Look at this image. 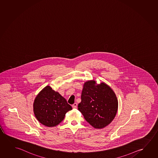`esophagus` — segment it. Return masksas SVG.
Segmentation results:
<instances>
[{"label": "esophagus", "mask_w": 158, "mask_h": 158, "mask_svg": "<svg viewBox=\"0 0 158 158\" xmlns=\"http://www.w3.org/2000/svg\"><path fill=\"white\" fill-rule=\"evenodd\" d=\"M77 106H78V104H77V103H74L72 105V107H73V108H77Z\"/></svg>", "instance_id": "1"}]
</instances>
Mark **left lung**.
<instances>
[{
	"label": "left lung",
	"instance_id": "obj_1",
	"mask_svg": "<svg viewBox=\"0 0 158 158\" xmlns=\"http://www.w3.org/2000/svg\"><path fill=\"white\" fill-rule=\"evenodd\" d=\"M81 99L78 110L95 129H103L108 125L117 114V96L110 87L103 82L97 84L94 80L86 81Z\"/></svg>",
	"mask_w": 158,
	"mask_h": 158
}]
</instances>
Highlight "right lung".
I'll use <instances>...</instances> for the list:
<instances>
[{
	"mask_svg": "<svg viewBox=\"0 0 158 158\" xmlns=\"http://www.w3.org/2000/svg\"><path fill=\"white\" fill-rule=\"evenodd\" d=\"M72 109L66 99L49 85L39 92L33 103L35 117L40 123L48 127L58 125L67 112Z\"/></svg>",
	"mask_w": 158,
	"mask_h": 158,
	"instance_id": "right-lung-1",
	"label": "right lung"
}]
</instances>
